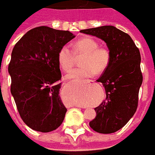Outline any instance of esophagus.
I'll list each match as a JSON object with an SVG mask.
<instances>
[{"label": "esophagus", "mask_w": 155, "mask_h": 155, "mask_svg": "<svg viewBox=\"0 0 155 155\" xmlns=\"http://www.w3.org/2000/svg\"><path fill=\"white\" fill-rule=\"evenodd\" d=\"M85 82H86V83H92V82H94V81H86Z\"/></svg>", "instance_id": "1"}]
</instances>
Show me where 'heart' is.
Returning <instances> with one entry per match:
<instances>
[{"label":"heart","mask_w":155,"mask_h":155,"mask_svg":"<svg viewBox=\"0 0 155 155\" xmlns=\"http://www.w3.org/2000/svg\"><path fill=\"white\" fill-rule=\"evenodd\" d=\"M98 46V41L92 38H84L74 42L73 45L74 53L68 46H63L58 51L57 61L64 71H68L73 67L75 62V56L84 55L81 61L83 66L71 71L66 75L67 79L79 81L84 78H90L96 72L101 73L107 68L111 59L109 51Z\"/></svg>","instance_id":"obj_1"}]
</instances>
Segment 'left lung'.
I'll list each match as a JSON object with an SVG mask.
<instances>
[{
	"label": "left lung",
	"mask_w": 155,
	"mask_h": 155,
	"mask_svg": "<svg viewBox=\"0 0 155 155\" xmlns=\"http://www.w3.org/2000/svg\"><path fill=\"white\" fill-rule=\"evenodd\" d=\"M106 42L109 50V66L97 80L103 84L106 98L95 107L96 117L89 122L93 130L102 134L120 130L135 114L143 76L140 53L129 34L114 26L82 29Z\"/></svg>",
	"instance_id": "left-lung-1"
}]
</instances>
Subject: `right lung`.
Returning <instances> with one entry per match:
<instances>
[{
  "mask_svg": "<svg viewBox=\"0 0 155 155\" xmlns=\"http://www.w3.org/2000/svg\"><path fill=\"white\" fill-rule=\"evenodd\" d=\"M74 37L70 31L41 26L27 32L12 50L10 92L20 117L33 130L50 132L65 118L57 55Z\"/></svg>",
  "mask_w": 155,
  "mask_h": 155,
  "instance_id": "right-lung-1",
  "label": "right lung"
}]
</instances>
